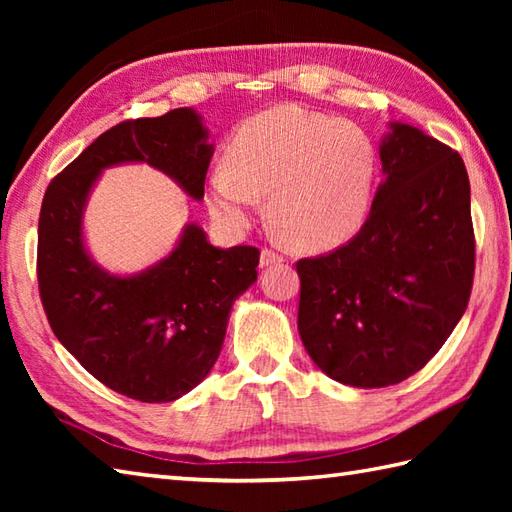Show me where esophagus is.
I'll return each instance as SVG.
<instances>
[{"label": "esophagus", "instance_id": "1", "mask_svg": "<svg viewBox=\"0 0 512 512\" xmlns=\"http://www.w3.org/2000/svg\"><path fill=\"white\" fill-rule=\"evenodd\" d=\"M279 262H284V257H281L279 253H275V250L264 248L262 255H259V266H262V268H268V266L279 264Z\"/></svg>", "mask_w": 512, "mask_h": 512}]
</instances>
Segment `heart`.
Masks as SVG:
<instances>
[{
    "label": "heart",
    "mask_w": 512,
    "mask_h": 512,
    "mask_svg": "<svg viewBox=\"0 0 512 512\" xmlns=\"http://www.w3.org/2000/svg\"><path fill=\"white\" fill-rule=\"evenodd\" d=\"M380 154L354 121L301 105H277L237 129L226 162L206 180V202L228 231H244L270 195L277 231L301 250H332L365 226L374 204Z\"/></svg>",
    "instance_id": "b5f03b06"
}]
</instances>
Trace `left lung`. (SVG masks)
I'll list each match as a JSON object with an SVG mask.
<instances>
[{
    "mask_svg": "<svg viewBox=\"0 0 512 512\" xmlns=\"http://www.w3.org/2000/svg\"><path fill=\"white\" fill-rule=\"evenodd\" d=\"M383 182L365 226L328 255L301 259L299 334L323 374L376 389L427 365L469 306L475 239L458 151L391 121Z\"/></svg>",
    "mask_w": 512,
    "mask_h": 512,
    "instance_id": "left-lung-1",
    "label": "left lung"
}]
</instances>
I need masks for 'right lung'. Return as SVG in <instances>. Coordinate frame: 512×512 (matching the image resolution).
<instances>
[{"mask_svg": "<svg viewBox=\"0 0 512 512\" xmlns=\"http://www.w3.org/2000/svg\"><path fill=\"white\" fill-rule=\"evenodd\" d=\"M213 151L202 116L178 107L107 129L43 195L37 277L50 328L96 380L127 398L171 402L202 383L235 299L257 281L259 250L217 248L189 222L160 262L116 275L85 244V206L103 171L118 165L154 167L200 202Z\"/></svg>", "mask_w": 512, "mask_h": 512, "instance_id": "right-lung-1", "label": "right lung"}]
</instances>
